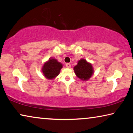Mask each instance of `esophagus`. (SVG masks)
<instances>
[{
    "label": "esophagus",
    "instance_id": "34e87169",
    "mask_svg": "<svg viewBox=\"0 0 133 133\" xmlns=\"http://www.w3.org/2000/svg\"><path fill=\"white\" fill-rule=\"evenodd\" d=\"M66 68H70L71 67V64H69V63H68V64H66Z\"/></svg>",
    "mask_w": 133,
    "mask_h": 133
}]
</instances>
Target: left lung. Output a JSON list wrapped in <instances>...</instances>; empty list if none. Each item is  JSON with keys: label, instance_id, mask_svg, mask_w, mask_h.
I'll list each match as a JSON object with an SVG mask.
<instances>
[{"label": "left lung", "instance_id": "8db88e82", "mask_svg": "<svg viewBox=\"0 0 133 133\" xmlns=\"http://www.w3.org/2000/svg\"><path fill=\"white\" fill-rule=\"evenodd\" d=\"M75 75L82 81H85L91 78L94 73L92 64L82 58L77 62V65L74 67Z\"/></svg>", "mask_w": 133, "mask_h": 133}]
</instances>
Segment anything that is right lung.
I'll use <instances>...</instances> for the list:
<instances>
[{"label":"right lung","mask_w":133,"mask_h":133,"mask_svg":"<svg viewBox=\"0 0 133 133\" xmlns=\"http://www.w3.org/2000/svg\"><path fill=\"white\" fill-rule=\"evenodd\" d=\"M63 65L54 58H49L47 61L43 63L42 72L44 77L49 80H52L59 74Z\"/></svg>","instance_id":"obj_1"}]
</instances>
